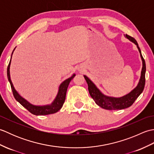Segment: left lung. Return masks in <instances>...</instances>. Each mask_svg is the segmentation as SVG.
<instances>
[{"instance_id":"1","label":"left lung","mask_w":154,"mask_h":154,"mask_svg":"<svg viewBox=\"0 0 154 154\" xmlns=\"http://www.w3.org/2000/svg\"><path fill=\"white\" fill-rule=\"evenodd\" d=\"M124 37L128 39V40L134 44L140 52V57H141L142 61V68L141 71V76H140L139 82L137 85V86L132 89L130 93L125 94L120 97H113L105 95L101 91L98 89L92 81L86 75H83L85 79L87 85L88 89L91 97L93 98V99L95 101V103L104 109L106 110H121L124 109H126L128 107H130L132 104L134 103L136 99L138 98L140 94L142 93V91L144 89L145 86V75H146V63L144 59L143 58L141 53V50L138 46V44L137 43L136 40L134 38L128 35H124Z\"/></svg>"}]
</instances>
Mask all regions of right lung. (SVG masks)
Masks as SVG:
<instances>
[{"instance_id":"right-lung-1","label":"right lung","mask_w":154,"mask_h":154,"mask_svg":"<svg viewBox=\"0 0 154 154\" xmlns=\"http://www.w3.org/2000/svg\"><path fill=\"white\" fill-rule=\"evenodd\" d=\"M16 48L13 50L11 60H10L8 66L7 68V77L10 84H11V89L13 93V95H14L15 99L18 101V102L24 106L25 109H26L29 112L32 114H34V115H48V114H51L57 112V111L60 110L61 107L63 106V104L65 102V97H66V93L67 90V87L69 86L70 81L73 79V77L75 76V74L73 73L70 77L68 79H65L62 82L58 88V91L57 93V95L55 97L54 100L52 101L51 103L45 104V105H35V104H32L30 103H29L27 100H26L24 98H23L20 94L15 89V88L13 85L11 79V74H10V67H11V59L13 54V52L15 50Z\"/></svg>"}]
</instances>
